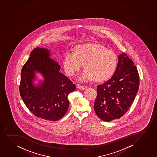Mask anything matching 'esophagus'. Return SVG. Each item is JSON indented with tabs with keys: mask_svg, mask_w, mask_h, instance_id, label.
Segmentation results:
<instances>
[{
	"mask_svg": "<svg viewBox=\"0 0 157 157\" xmlns=\"http://www.w3.org/2000/svg\"><path fill=\"white\" fill-rule=\"evenodd\" d=\"M77 88L80 90H85L87 89V87L86 86L78 85Z\"/></svg>",
	"mask_w": 157,
	"mask_h": 157,
	"instance_id": "obj_1",
	"label": "esophagus"
}]
</instances>
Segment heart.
<instances>
[{
    "label": "heart",
    "instance_id": "obj_1",
    "mask_svg": "<svg viewBox=\"0 0 157 157\" xmlns=\"http://www.w3.org/2000/svg\"><path fill=\"white\" fill-rule=\"evenodd\" d=\"M118 63V57L114 52L98 44L80 45L75 52H67L63 59L65 72L70 77L82 68H86L78 77L80 82H88L94 79L103 82L113 73Z\"/></svg>",
    "mask_w": 157,
    "mask_h": 157
}]
</instances>
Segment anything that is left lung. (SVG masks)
Returning a JSON list of instances; mask_svg holds the SVG:
<instances>
[{"instance_id":"left-lung-1","label":"left lung","mask_w":157,"mask_h":157,"mask_svg":"<svg viewBox=\"0 0 157 157\" xmlns=\"http://www.w3.org/2000/svg\"><path fill=\"white\" fill-rule=\"evenodd\" d=\"M139 85L137 67L126 53H121L114 74L108 81L97 86L98 95L94 103L96 114L105 121L124 116L134 100Z\"/></svg>"}]
</instances>
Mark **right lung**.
Listing matches in <instances>:
<instances>
[{
	"instance_id": "add662e5",
	"label": "right lung",
	"mask_w": 157,
	"mask_h": 157,
	"mask_svg": "<svg viewBox=\"0 0 157 157\" xmlns=\"http://www.w3.org/2000/svg\"><path fill=\"white\" fill-rule=\"evenodd\" d=\"M49 49L37 47L21 70L20 93L29 110L38 118L49 121L61 119L67 111V95L76 89L75 85L60 71L61 67L51 58ZM43 80L34 83L36 73Z\"/></svg>"
}]
</instances>
